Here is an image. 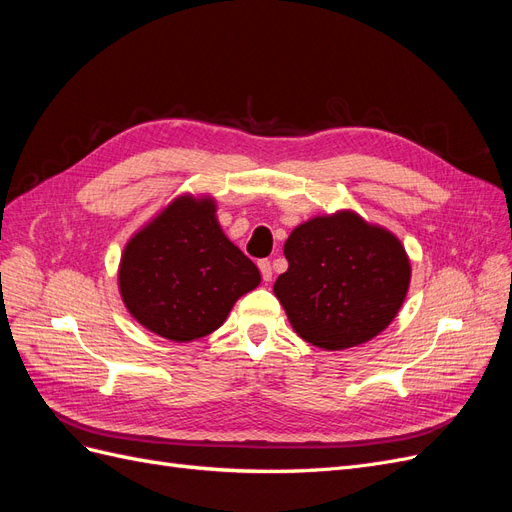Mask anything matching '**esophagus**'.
I'll list each match as a JSON object with an SVG mask.
<instances>
[{"label":"esophagus","mask_w":512,"mask_h":512,"mask_svg":"<svg viewBox=\"0 0 512 512\" xmlns=\"http://www.w3.org/2000/svg\"><path fill=\"white\" fill-rule=\"evenodd\" d=\"M258 269H260V273H262V280L271 282V277H273L271 262H269V260H260V262H258Z\"/></svg>","instance_id":"esophagus-1"}]
</instances>
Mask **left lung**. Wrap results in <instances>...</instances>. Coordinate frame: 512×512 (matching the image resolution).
<instances>
[{
	"label": "left lung",
	"mask_w": 512,
	"mask_h": 512,
	"mask_svg": "<svg viewBox=\"0 0 512 512\" xmlns=\"http://www.w3.org/2000/svg\"><path fill=\"white\" fill-rule=\"evenodd\" d=\"M288 271L273 284L290 327L307 344L346 350L380 335L412 280L404 243L352 209L314 215L284 243Z\"/></svg>",
	"instance_id": "8db88e82"
}]
</instances>
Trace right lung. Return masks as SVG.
Segmentation results:
<instances>
[{"label": "right lung", "mask_w": 512, "mask_h": 512, "mask_svg": "<svg viewBox=\"0 0 512 512\" xmlns=\"http://www.w3.org/2000/svg\"><path fill=\"white\" fill-rule=\"evenodd\" d=\"M260 284V271L218 222L209 194L183 192L128 239L117 269L130 316L175 344L220 329L232 305Z\"/></svg>", "instance_id": "add662e5"}]
</instances>
